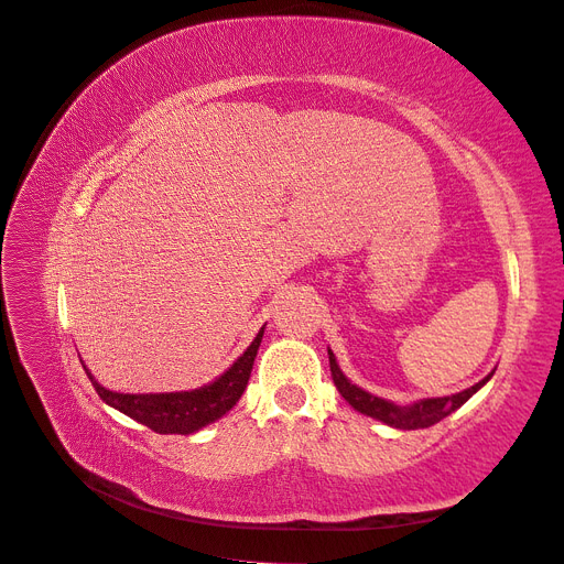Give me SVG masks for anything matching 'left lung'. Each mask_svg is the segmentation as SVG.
Returning <instances> with one entry per match:
<instances>
[{
    "label": "left lung",
    "mask_w": 564,
    "mask_h": 564,
    "mask_svg": "<svg viewBox=\"0 0 564 564\" xmlns=\"http://www.w3.org/2000/svg\"><path fill=\"white\" fill-rule=\"evenodd\" d=\"M329 367H332L334 386L338 388L340 395L346 398L348 404H352L357 412H362L371 419H379V421L392 425V429H402V431H416V429H429V425H435L437 421L449 416L454 409H458L460 404L468 402V398H473L475 392L491 379V373H489V377L482 379L480 383L470 386L464 392H456V395H452V398H433V400H421L412 406H398V404L386 402L381 398H373V395H369V392H365L362 388H357L355 383H350L344 377V371L338 369L336 357H334L332 350H329Z\"/></svg>",
    "instance_id": "8db88e82"
}]
</instances>
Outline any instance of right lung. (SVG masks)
<instances>
[{
  "label": "right lung",
  "mask_w": 564,
  "mask_h": 564,
  "mask_svg": "<svg viewBox=\"0 0 564 564\" xmlns=\"http://www.w3.org/2000/svg\"><path fill=\"white\" fill-rule=\"evenodd\" d=\"M263 329L256 334L251 346L237 360L224 377L214 383L191 392H158V395H127V392L106 390L100 383L89 379L98 392V398L108 402L119 412L148 425L150 431L162 435H191L212 421L224 416L228 409L237 404L249 383L253 357L259 352ZM87 369V367H84Z\"/></svg>",
  "instance_id": "add662e5"
}]
</instances>
